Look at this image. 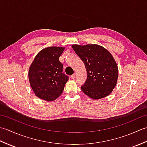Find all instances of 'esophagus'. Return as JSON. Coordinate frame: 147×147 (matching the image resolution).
I'll return each instance as SVG.
<instances>
[{"label": "esophagus", "mask_w": 147, "mask_h": 147, "mask_svg": "<svg viewBox=\"0 0 147 147\" xmlns=\"http://www.w3.org/2000/svg\"><path fill=\"white\" fill-rule=\"evenodd\" d=\"M75 76H76V74L75 73H74V74H73V75H71V78L72 79H74V78H75Z\"/></svg>", "instance_id": "obj_1"}]
</instances>
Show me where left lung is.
Instances as JSON below:
<instances>
[{
    "label": "left lung",
    "instance_id": "left-lung-1",
    "mask_svg": "<svg viewBox=\"0 0 147 147\" xmlns=\"http://www.w3.org/2000/svg\"><path fill=\"white\" fill-rule=\"evenodd\" d=\"M72 48L86 69V82L81 86L83 93L94 100L110 95L117 84L119 73L113 56L104 47L97 44H74Z\"/></svg>",
    "mask_w": 147,
    "mask_h": 147
}]
</instances>
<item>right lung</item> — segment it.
Masks as SVG:
<instances>
[{"label":"right lung","mask_w":147,"mask_h":147,"mask_svg":"<svg viewBox=\"0 0 147 147\" xmlns=\"http://www.w3.org/2000/svg\"><path fill=\"white\" fill-rule=\"evenodd\" d=\"M65 47H49L40 51L35 56L28 71L30 86L40 99L51 102L63 92L68 76L62 73L63 65L59 57Z\"/></svg>","instance_id":"add662e5"}]
</instances>
